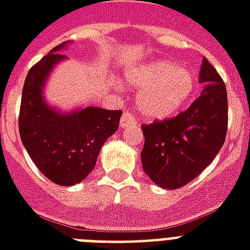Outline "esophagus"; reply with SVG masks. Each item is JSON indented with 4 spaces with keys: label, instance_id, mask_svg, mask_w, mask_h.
Wrapping results in <instances>:
<instances>
[{
    "label": "esophagus",
    "instance_id": "34e87169",
    "mask_svg": "<svg viewBox=\"0 0 250 250\" xmlns=\"http://www.w3.org/2000/svg\"><path fill=\"white\" fill-rule=\"evenodd\" d=\"M128 125H136V119L131 115V113L125 111L121 118V128H125Z\"/></svg>",
    "mask_w": 250,
    "mask_h": 250
}]
</instances>
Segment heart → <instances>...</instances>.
I'll return each instance as SVG.
<instances>
[{
    "label": "heart",
    "instance_id": "obj_1",
    "mask_svg": "<svg viewBox=\"0 0 250 250\" xmlns=\"http://www.w3.org/2000/svg\"><path fill=\"white\" fill-rule=\"evenodd\" d=\"M125 83L139 90L137 109L152 121L175 115L194 90L192 72L168 60H156L129 68L125 72Z\"/></svg>",
    "mask_w": 250,
    "mask_h": 250
}]
</instances>
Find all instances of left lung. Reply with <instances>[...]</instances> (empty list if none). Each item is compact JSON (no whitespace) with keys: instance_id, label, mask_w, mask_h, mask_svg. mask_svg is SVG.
Segmentation results:
<instances>
[{"instance_id":"left-lung-1","label":"left lung","mask_w":250,"mask_h":250,"mask_svg":"<svg viewBox=\"0 0 250 250\" xmlns=\"http://www.w3.org/2000/svg\"><path fill=\"white\" fill-rule=\"evenodd\" d=\"M201 96L175 118L141 125L145 174L165 189H176L197 178L225 144L227 90L217 70L204 58L198 75Z\"/></svg>"}]
</instances>
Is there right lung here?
<instances>
[{"label":"right lung","instance_id":"right-lung-1","mask_svg":"<svg viewBox=\"0 0 250 250\" xmlns=\"http://www.w3.org/2000/svg\"><path fill=\"white\" fill-rule=\"evenodd\" d=\"M64 41L27 74L21 92L19 133L25 150L42 174L60 186H74L96 166L102 145L119 127L121 110L96 106L61 111L46 102L44 88L57 64L67 60L60 52Z\"/></svg>","mask_w":250,"mask_h":250}]
</instances>
